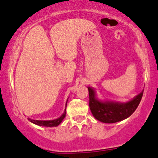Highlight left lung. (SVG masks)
<instances>
[{"instance_id": "left-lung-1", "label": "left lung", "mask_w": 158, "mask_h": 158, "mask_svg": "<svg viewBox=\"0 0 158 158\" xmlns=\"http://www.w3.org/2000/svg\"><path fill=\"white\" fill-rule=\"evenodd\" d=\"M89 102V106L93 117L96 120L106 123H113L129 118L139 105L143 91L127 102L100 100L96 97L94 88L88 86Z\"/></svg>"}]
</instances>
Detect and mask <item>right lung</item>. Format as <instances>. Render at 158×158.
<instances>
[{
	"label": "right lung",
	"instance_id": "obj_1",
	"mask_svg": "<svg viewBox=\"0 0 158 158\" xmlns=\"http://www.w3.org/2000/svg\"><path fill=\"white\" fill-rule=\"evenodd\" d=\"M69 99V98H68ZM68 100L66 102L65 104V109L64 111L63 114L61 115L60 117L56 119L51 120H32L30 118H28L29 121H31V123H35V124L38 125V126H42V127H57L58 125L62 123V121L63 120L64 118H65V114H66V106H67Z\"/></svg>",
	"mask_w": 158,
	"mask_h": 158
}]
</instances>
